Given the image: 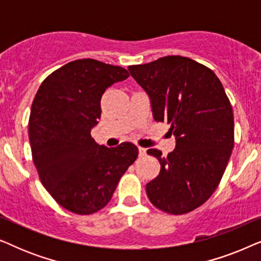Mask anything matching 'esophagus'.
<instances>
[{
  "instance_id": "1",
  "label": "esophagus",
  "mask_w": 261,
  "mask_h": 261,
  "mask_svg": "<svg viewBox=\"0 0 261 261\" xmlns=\"http://www.w3.org/2000/svg\"><path fill=\"white\" fill-rule=\"evenodd\" d=\"M139 155H140V156L146 155V148L140 147V146H139Z\"/></svg>"
}]
</instances>
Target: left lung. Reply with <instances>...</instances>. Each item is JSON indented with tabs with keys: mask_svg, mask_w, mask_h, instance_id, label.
Masks as SVG:
<instances>
[{
	"mask_svg": "<svg viewBox=\"0 0 261 261\" xmlns=\"http://www.w3.org/2000/svg\"><path fill=\"white\" fill-rule=\"evenodd\" d=\"M151 98L156 122L171 124L173 152L147 154L160 163L146 184L155 208L172 215L197 209L219 187L234 147V116L223 85L213 70L188 57L166 56L128 67Z\"/></svg>",
	"mask_w": 261,
	"mask_h": 261,
	"instance_id": "obj_1",
	"label": "left lung"
}]
</instances>
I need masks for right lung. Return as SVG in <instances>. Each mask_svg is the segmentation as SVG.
Returning a JSON list of instances; mask_svg holds the SVG:
<instances>
[{
	"instance_id": "1",
	"label": "right lung",
	"mask_w": 261,
	"mask_h": 261,
	"mask_svg": "<svg viewBox=\"0 0 261 261\" xmlns=\"http://www.w3.org/2000/svg\"><path fill=\"white\" fill-rule=\"evenodd\" d=\"M128 77L123 67L77 59L48 74L32 103L33 163L48 194L71 213L90 215L105 208L137 159L139 149L132 142L109 148L90 134L101 119L106 89Z\"/></svg>"
}]
</instances>
